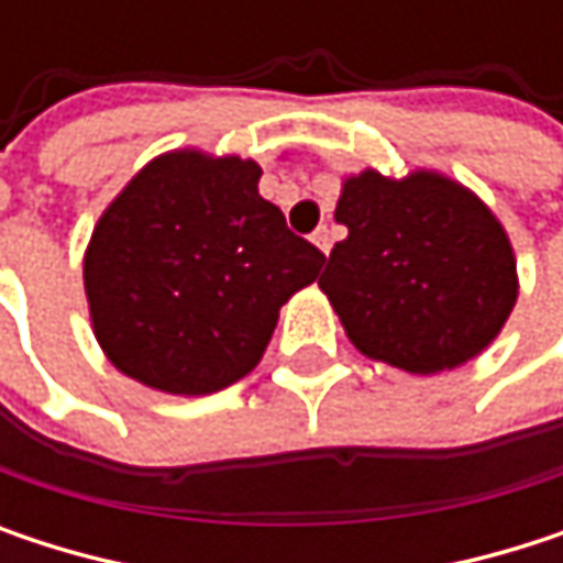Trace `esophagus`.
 Returning <instances> with one entry per match:
<instances>
[{"instance_id": "obj_1", "label": "esophagus", "mask_w": 563, "mask_h": 563, "mask_svg": "<svg viewBox=\"0 0 563 563\" xmlns=\"http://www.w3.org/2000/svg\"><path fill=\"white\" fill-rule=\"evenodd\" d=\"M332 241H335V238H332L329 224H319V228H316V234H312V244H316L322 254H329V251H332Z\"/></svg>"}]
</instances>
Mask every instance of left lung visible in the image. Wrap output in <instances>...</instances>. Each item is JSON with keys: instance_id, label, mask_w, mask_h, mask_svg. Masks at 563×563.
<instances>
[{"instance_id": "1", "label": "left lung", "mask_w": 563, "mask_h": 563, "mask_svg": "<svg viewBox=\"0 0 563 563\" xmlns=\"http://www.w3.org/2000/svg\"><path fill=\"white\" fill-rule=\"evenodd\" d=\"M349 228L319 289L352 345L410 375L466 365L518 299L515 251L489 205L433 169L349 175L335 205Z\"/></svg>"}]
</instances>
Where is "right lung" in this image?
I'll list each match as a JSON object with an SVG mask.
<instances>
[{"mask_svg": "<svg viewBox=\"0 0 563 563\" xmlns=\"http://www.w3.org/2000/svg\"><path fill=\"white\" fill-rule=\"evenodd\" d=\"M257 181L254 159L172 150L107 205L84 251V292L117 372L201 397L257 368L280 306L325 264Z\"/></svg>", "mask_w": 563, "mask_h": 563, "instance_id": "obj_1", "label": "right lung"}]
</instances>
